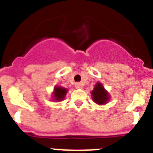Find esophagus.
Returning a JSON list of instances; mask_svg holds the SVG:
<instances>
[{
	"mask_svg": "<svg viewBox=\"0 0 153 153\" xmlns=\"http://www.w3.org/2000/svg\"><path fill=\"white\" fill-rule=\"evenodd\" d=\"M75 87L76 89H81L82 88V84L80 83H76L75 84Z\"/></svg>",
	"mask_w": 153,
	"mask_h": 153,
	"instance_id": "obj_1",
	"label": "esophagus"
}]
</instances>
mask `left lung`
Instances as JSON below:
<instances>
[{
	"instance_id": "left-lung-1",
	"label": "left lung",
	"mask_w": 153,
	"mask_h": 153,
	"mask_svg": "<svg viewBox=\"0 0 153 153\" xmlns=\"http://www.w3.org/2000/svg\"><path fill=\"white\" fill-rule=\"evenodd\" d=\"M91 95L93 97V100L99 105L106 104L110 98L108 92L104 89L103 86L99 82L95 85L94 89L92 90Z\"/></svg>"
}]
</instances>
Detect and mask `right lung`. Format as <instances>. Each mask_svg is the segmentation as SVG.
I'll list each match as a JSON object with an SVG mask.
<instances>
[{
  "mask_svg": "<svg viewBox=\"0 0 153 153\" xmlns=\"http://www.w3.org/2000/svg\"><path fill=\"white\" fill-rule=\"evenodd\" d=\"M67 90L66 88H63L61 86H55L54 92H53V100L61 101L64 99L65 96L67 94Z\"/></svg>",
  "mask_w": 153,
  "mask_h": 153,
  "instance_id": "add662e5",
  "label": "right lung"
}]
</instances>
